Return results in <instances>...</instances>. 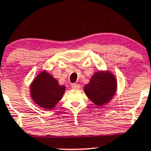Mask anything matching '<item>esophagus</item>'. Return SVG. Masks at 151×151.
<instances>
[{"instance_id": "obj_1", "label": "esophagus", "mask_w": 151, "mask_h": 151, "mask_svg": "<svg viewBox=\"0 0 151 151\" xmlns=\"http://www.w3.org/2000/svg\"><path fill=\"white\" fill-rule=\"evenodd\" d=\"M71 88L74 90H78L80 88V85L79 84H76V83H74V84L71 85Z\"/></svg>"}]
</instances>
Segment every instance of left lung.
Segmentation results:
<instances>
[{
    "label": "left lung",
    "instance_id": "1",
    "mask_svg": "<svg viewBox=\"0 0 151 151\" xmlns=\"http://www.w3.org/2000/svg\"><path fill=\"white\" fill-rule=\"evenodd\" d=\"M117 82L114 74L109 72L98 71L85 85L84 91L87 96L97 106H103L109 102L115 95Z\"/></svg>",
    "mask_w": 151,
    "mask_h": 151
}]
</instances>
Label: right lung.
Returning <instances> with one entry per match:
<instances>
[{"label": "right lung", "mask_w": 151, "mask_h": 151, "mask_svg": "<svg viewBox=\"0 0 151 151\" xmlns=\"http://www.w3.org/2000/svg\"><path fill=\"white\" fill-rule=\"evenodd\" d=\"M66 87L46 71L36 76L30 85V96L34 102L46 109H51L61 99Z\"/></svg>", "instance_id": "1"}]
</instances>
